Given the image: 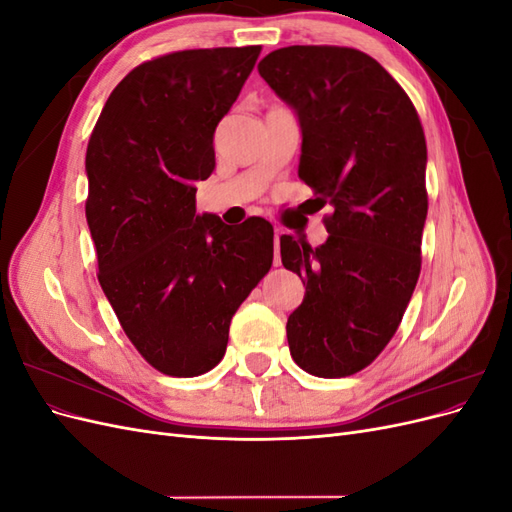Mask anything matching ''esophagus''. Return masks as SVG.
<instances>
[{"mask_svg": "<svg viewBox=\"0 0 512 512\" xmlns=\"http://www.w3.org/2000/svg\"><path fill=\"white\" fill-rule=\"evenodd\" d=\"M280 237L282 230H275V265H280Z\"/></svg>", "mask_w": 512, "mask_h": 512, "instance_id": "34e87169", "label": "esophagus"}]
</instances>
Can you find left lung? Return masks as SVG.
Masks as SVG:
<instances>
[{
  "mask_svg": "<svg viewBox=\"0 0 512 512\" xmlns=\"http://www.w3.org/2000/svg\"><path fill=\"white\" fill-rule=\"evenodd\" d=\"M258 72L299 117L301 181L333 207L322 245L280 239L305 286L286 324L290 354L312 376H352L391 342L421 273V119L393 76L348 46H286Z\"/></svg>",
  "mask_w": 512,
  "mask_h": 512,
  "instance_id": "left-lung-1",
  "label": "left lung"
}]
</instances>
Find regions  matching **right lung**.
Masks as SVG:
<instances>
[{"label":"right lung","mask_w":512,"mask_h":512,"mask_svg":"<svg viewBox=\"0 0 512 512\" xmlns=\"http://www.w3.org/2000/svg\"><path fill=\"white\" fill-rule=\"evenodd\" d=\"M260 46L156 57L108 96L91 132L85 215L98 280L143 359L192 378L222 361L230 320L273 262V226L196 213L215 168L213 134Z\"/></svg>","instance_id":"1"}]
</instances>
